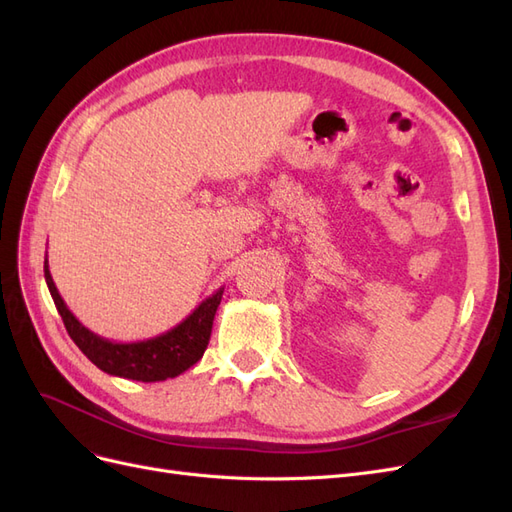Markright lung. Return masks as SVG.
I'll return each instance as SVG.
<instances>
[{"label":"right lung","mask_w":512,"mask_h":512,"mask_svg":"<svg viewBox=\"0 0 512 512\" xmlns=\"http://www.w3.org/2000/svg\"><path fill=\"white\" fill-rule=\"evenodd\" d=\"M44 280L46 286H49L57 312L66 324L68 335L87 359L102 371H106V374L138 382H160L177 378L185 369H190L194 363L203 359L211 337L213 318L215 312H218L224 292V288L215 290L188 318L181 320L170 331L149 339H141V342L123 344L100 337L76 320L53 282L49 260H44Z\"/></svg>","instance_id":"obj_1"}]
</instances>
